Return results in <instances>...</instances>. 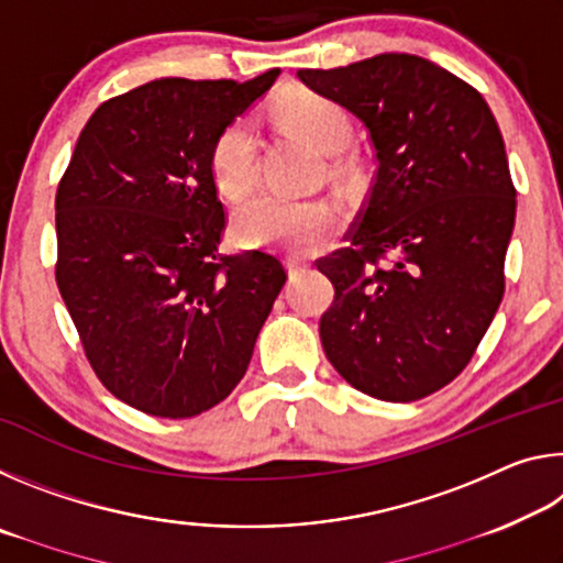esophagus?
<instances>
[{
  "label": "esophagus",
  "instance_id": "1",
  "mask_svg": "<svg viewBox=\"0 0 563 563\" xmlns=\"http://www.w3.org/2000/svg\"><path fill=\"white\" fill-rule=\"evenodd\" d=\"M285 268H288L290 278H298V275H302L305 271H308V263L295 258V255H285Z\"/></svg>",
  "mask_w": 563,
  "mask_h": 563
}]
</instances>
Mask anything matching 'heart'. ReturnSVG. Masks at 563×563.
<instances>
[{"mask_svg": "<svg viewBox=\"0 0 563 563\" xmlns=\"http://www.w3.org/2000/svg\"><path fill=\"white\" fill-rule=\"evenodd\" d=\"M278 119L322 154H338L352 136L350 119L335 101L310 91H295L280 99ZM211 176L228 201H241L258 184V139L251 119H235L218 133L211 148ZM338 225L335 206L328 201H295L263 194L238 208L233 233L251 247L308 251Z\"/></svg>", "mask_w": 563, "mask_h": 563, "instance_id": "1", "label": "heart"}]
</instances>
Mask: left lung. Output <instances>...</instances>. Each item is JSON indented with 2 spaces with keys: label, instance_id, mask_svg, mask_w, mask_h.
I'll return each instance as SVG.
<instances>
[{
  "label": "left lung",
  "instance_id": "obj_1",
  "mask_svg": "<svg viewBox=\"0 0 563 563\" xmlns=\"http://www.w3.org/2000/svg\"><path fill=\"white\" fill-rule=\"evenodd\" d=\"M298 79L365 123L377 158L350 247L318 261L335 285L322 350L360 393L415 402L462 373L501 302L517 218L501 131L479 91L415 54Z\"/></svg>",
  "mask_w": 563,
  "mask_h": 563
}]
</instances>
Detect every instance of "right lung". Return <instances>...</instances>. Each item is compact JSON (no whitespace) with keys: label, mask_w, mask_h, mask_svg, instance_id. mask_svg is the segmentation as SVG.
Here are the masks:
<instances>
[{"label":"right lung","mask_w":563,"mask_h":563,"mask_svg":"<svg viewBox=\"0 0 563 563\" xmlns=\"http://www.w3.org/2000/svg\"><path fill=\"white\" fill-rule=\"evenodd\" d=\"M148 81L93 111L56 190V285L93 373L141 412L186 419L233 393L288 273L221 255L211 148L278 79Z\"/></svg>","instance_id":"right-lung-1"}]
</instances>
